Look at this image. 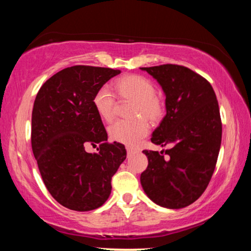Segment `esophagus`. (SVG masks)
I'll use <instances>...</instances> for the list:
<instances>
[{
    "label": "esophagus",
    "mask_w": 251,
    "mask_h": 251,
    "mask_svg": "<svg viewBox=\"0 0 251 251\" xmlns=\"http://www.w3.org/2000/svg\"><path fill=\"white\" fill-rule=\"evenodd\" d=\"M126 151H127V155H130V154H133V152H134L133 148H130V147H128V146L126 147Z\"/></svg>",
    "instance_id": "obj_1"
}]
</instances>
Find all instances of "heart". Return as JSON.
Wrapping results in <instances>:
<instances>
[{"mask_svg": "<svg viewBox=\"0 0 251 251\" xmlns=\"http://www.w3.org/2000/svg\"><path fill=\"white\" fill-rule=\"evenodd\" d=\"M114 90L120 100H130L129 120H121L109 126V137L127 146H136L145 137L150 126L145 119L157 123L165 112L163 99L155 93V85L142 75H126L114 83ZM93 105L101 120L109 122L114 117L115 96L108 87L103 86L96 91L93 97ZM145 117V119L141 117Z\"/></svg>", "mask_w": 251, "mask_h": 251, "instance_id": "1", "label": "heart"}]
</instances>
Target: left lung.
<instances>
[{"instance_id":"obj_1","label":"left lung","mask_w":251,"mask_h":251,"mask_svg":"<svg viewBox=\"0 0 251 251\" xmlns=\"http://www.w3.org/2000/svg\"><path fill=\"white\" fill-rule=\"evenodd\" d=\"M166 95V115L151 143L165 151H143L148 166L141 175L144 192L157 205L179 209L196 201L214 174L222 144L218 100L210 83L188 67L164 64L141 67Z\"/></svg>"}]
</instances>
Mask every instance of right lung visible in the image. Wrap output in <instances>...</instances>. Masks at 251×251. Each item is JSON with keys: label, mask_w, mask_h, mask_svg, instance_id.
<instances>
[{"label": "right lung", "mask_w": 251, "mask_h": 251, "mask_svg": "<svg viewBox=\"0 0 251 251\" xmlns=\"http://www.w3.org/2000/svg\"><path fill=\"white\" fill-rule=\"evenodd\" d=\"M120 70L75 65L42 85L32 112V151L42 179L57 202L69 209L100 207L112 192V177L126 158L123 144L107 142L93 105L100 87ZM87 143L100 146L91 154Z\"/></svg>", "instance_id": "obj_1"}]
</instances>
